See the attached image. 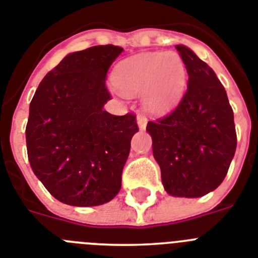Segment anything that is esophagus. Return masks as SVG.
Masks as SVG:
<instances>
[{
  "mask_svg": "<svg viewBox=\"0 0 258 258\" xmlns=\"http://www.w3.org/2000/svg\"><path fill=\"white\" fill-rule=\"evenodd\" d=\"M136 122H138V125H139V128H140V130H144V128H146L147 119L144 118V116H142V115L138 116V118H136Z\"/></svg>",
  "mask_w": 258,
  "mask_h": 258,
  "instance_id": "obj_1",
  "label": "esophagus"
}]
</instances>
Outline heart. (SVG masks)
Instances as JSON below:
<instances>
[{
    "label": "heart",
    "instance_id": "1",
    "mask_svg": "<svg viewBox=\"0 0 258 258\" xmlns=\"http://www.w3.org/2000/svg\"><path fill=\"white\" fill-rule=\"evenodd\" d=\"M112 82L124 94L143 91L144 109L152 114H164L182 99L187 86V72L177 52H144L119 62Z\"/></svg>",
    "mask_w": 258,
    "mask_h": 258
}]
</instances>
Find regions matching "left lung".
Here are the masks:
<instances>
[{
  "label": "left lung",
  "instance_id": "obj_1",
  "mask_svg": "<svg viewBox=\"0 0 258 258\" xmlns=\"http://www.w3.org/2000/svg\"><path fill=\"white\" fill-rule=\"evenodd\" d=\"M189 75L187 90L169 115L148 122L165 191L199 198L223 182L236 151L233 111L215 72L186 45H176Z\"/></svg>",
  "mask_w": 258,
  "mask_h": 258
}]
</instances>
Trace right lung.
<instances>
[{
    "instance_id": "add662e5",
    "label": "right lung",
    "mask_w": 258,
    "mask_h": 258,
    "mask_svg": "<svg viewBox=\"0 0 258 258\" xmlns=\"http://www.w3.org/2000/svg\"><path fill=\"white\" fill-rule=\"evenodd\" d=\"M118 45L68 55L47 73L30 103L26 144L31 169L60 202L76 207L110 202L122 186L135 115L105 111L107 71Z\"/></svg>"
}]
</instances>
